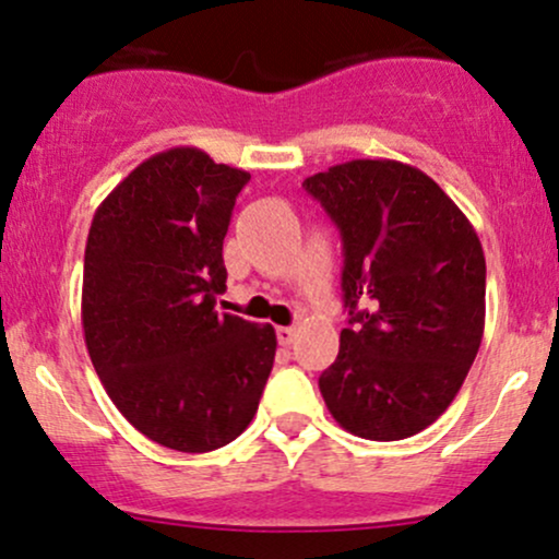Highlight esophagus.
Wrapping results in <instances>:
<instances>
[{
	"mask_svg": "<svg viewBox=\"0 0 559 559\" xmlns=\"http://www.w3.org/2000/svg\"><path fill=\"white\" fill-rule=\"evenodd\" d=\"M275 336H278L281 346H292L294 338H297V329H292V325H278V329H275Z\"/></svg>",
	"mask_w": 559,
	"mask_h": 559,
	"instance_id": "obj_1",
	"label": "esophagus"
}]
</instances>
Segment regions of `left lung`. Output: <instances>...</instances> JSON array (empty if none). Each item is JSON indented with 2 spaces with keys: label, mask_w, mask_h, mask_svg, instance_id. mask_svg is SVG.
<instances>
[{
  "label": "left lung",
  "mask_w": 559,
  "mask_h": 559,
  "mask_svg": "<svg viewBox=\"0 0 559 559\" xmlns=\"http://www.w3.org/2000/svg\"><path fill=\"white\" fill-rule=\"evenodd\" d=\"M344 243L349 329L320 376L344 431L370 441L420 433L452 404L486 323L476 228L426 173L352 159L305 178Z\"/></svg>",
  "instance_id": "obj_1"
}]
</instances>
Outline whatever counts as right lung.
<instances>
[{
  "instance_id": "obj_1",
  "label": "right lung",
  "mask_w": 559,
  "mask_h": 559,
  "mask_svg": "<svg viewBox=\"0 0 559 559\" xmlns=\"http://www.w3.org/2000/svg\"><path fill=\"white\" fill-rule=\"evenodd\" d=\"M247 181V170L173 146L128 173L88 228V357L123 418L176 452L234 441L273 370V325L215 312L223 239Z\"/></svg>"
}]
</instances>
